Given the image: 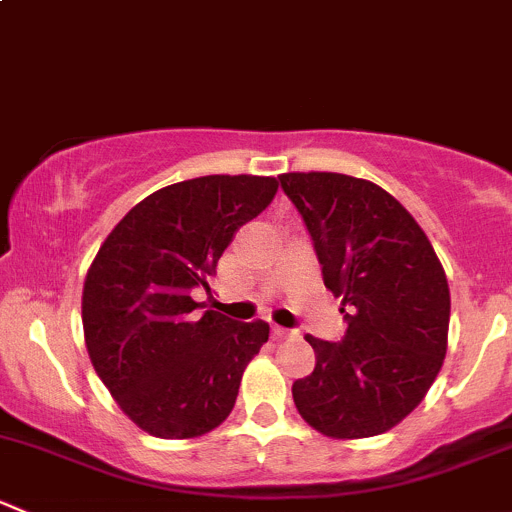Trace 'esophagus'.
Wrapping results in <instances>:
<instances>
[{
	"label": "esophagus",
	"mask_w": 512,
	"mask_h": 512,
	"mask_svg": "<svg viewBox=\"0 0 512 512\" xmlns=\"http://www.w3.org/2000/svg\"><path fill=\"white\" fill-rule=\"evenodd\" d=\"M294 334H297V332H294V329L277 327V324H275V327H272V337H275V339H287V337H294Z\"/></svg>",
	"instance_id": "1"
}]
</instances>
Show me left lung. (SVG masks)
Wrapping results in <instances>:
<instances>
[{"instance_id": "left-lung-1", "label": "left lung", "mask_w": 512, "mask_h": 512, "mask_svg": "<svg viewBox=\"0 0 512 512\" xmlns=\"http://www.w3.org/2000/svg\"><path fill=\"white\" fill-rule=\"evenodd\" d=\"M280 185L347 322L339 342L307 334L317 364L292 384L294 404L324 436H379L421 404L441 371L446 272L426 232L379 185L342 173H285Z\"/></svg>"}]
</instances>
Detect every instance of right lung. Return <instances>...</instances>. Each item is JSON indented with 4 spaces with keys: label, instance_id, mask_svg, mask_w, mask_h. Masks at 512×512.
<instances>
[{
    "label": "right lung",
    "instance_id": "obj_1",
    "mask_svg": "<svg viewBox=\"0 0 512 512\" xmlns=\"http://www.w3.org/2000/svg\"><path fill=\"white\" fill-rule=\"evenodd\" d=\"M277 193L275 178L203 175L160 188L106 237L84 282L86 349L136 426L195 438L230 416L270 324L202 309L220 255Z\"/></svg>",
    "mask_w": 512,
    "mask_h": 512
}]
</instances>
